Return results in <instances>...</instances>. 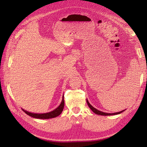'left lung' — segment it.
Here are the masks:
<instances>
[{"label":"left lung","instance_id":"1","mask_svg":"<svg viewBox=\"0 0 147 147\" xmlns=\"http://www.w3.org/2000/svg\"><path fill=\"white\" fill-rule=\"evenodd\" d=\"M86 102L87 104H88V105L89 106V107L91 109V110L94 112L95 114H98V115H116V114H121L122 113V112H124L125 110H123L122 111H120V112H115V113H106V112H102V111H100L98 110H97V109H95V107H93V106L90 104V103L88 102V100L86 99Z\"/></svg>","mask_w":147,"mask_h":147}]
</instances>
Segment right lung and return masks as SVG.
<instances>
[{
  "label": "right lung",
  "mask_w": 147,
  "mask_h": 147,
  "mask_svg": "<svg viewBox=\"0 0 147 147\" xmlns=\"http://www.w3.org/2000/svg\"><path fill=\"white\" fill-rule=\"evenodd\" d=\"M64 96H62V102L61 103V104L59 105V107L57 108H56L54 109V111H52L50 112H47V113H43V114H36V113H32V112H28L24 109H22L25 113L30 115V116L34 117V118H36V119H51V118H54L58 116V115H60L62 111H63L64 109Z\"/></svg>",
  "instance_id": "add662e5"
}]
</instances>
